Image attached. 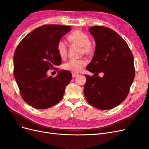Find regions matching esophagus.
<instances>
[{
	"label": "esophagus",
	"mask_w": 149,
	"mask_h": 149,
	"mask_svg": "<svg viewBox=\"0 0 149 149\" xmlns=\"http://www.w3.org/2000/svg\"><path fill=\"white\" fill-rule=\"evenodd\" d=\"M78 74V73H72V76H73V78H74L76 77V76H77Z\"/></svg>",
	"instance_id": "obj_1"
}]
</instances>
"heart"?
<instances>
[{
	"label": "heart",
	"mask_w": 149,
	"mask_h": 149,
	"mask_svg": "<svg viewBox=\"0 0 149 149\" xmlns=\"http://www.w3.org/2000/svg\"><path fill=\"white\" fill-rule=\"evenodd\" d=\"M71 45H76L81 48V53L88 56L94 55L96 51L94 45L90 42L89 36L80 30H76L72 31L67 37ZM57 52L62 59H65L68 55V47L63 40H60L57 43ZM86 63L83 59L70 60L63 65L65 70L78 73L86 65Z\"/></svg>",
	"instance_id": "1"
}]
</instances>
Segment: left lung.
Instances as JSON below:
<instances>
[{
  "label": "left lung",
  "mask_w": 149,
  "mask_h": 149,
  "mask_svg": "<svg viewBox=\"0 0 149 149\" xmlns=\"http://www.w3.org/2000/svg\"><path fill=\"white\" fill-rule=\"evenodd\" d=\"M89 31L95 40L96 51L86 68L94 75L85 74L84 94L93 107L110 109L128 95L135 78L134 56L127 43L113 30L96 25ZM102 72L101 78L98 74Z\"/></svg>",
  "instance_id": "1"
}]
</instances>
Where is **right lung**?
Masks as SVG:
<instances>
[{
    "label": "right lung",
    "instance_id": "add662e5",
    "mask_svg": "<svg viewBox=\"0 0 149 149\" xmlns=\"http://www.w3.org/2000/svg\"><path fill=\"white\" fill-rule=\"evenodd\" d=\"M70 30L71 26L61 25L39 26L25 37L15 49V79L24 101L35 109H45L59 102L72 79L66 70L58 71L54 78L47 74L49 70L61 65L57 43Z\"/></svg>",
    "mask_w": 149,
    "mask_h": 149
}]
</instances>
